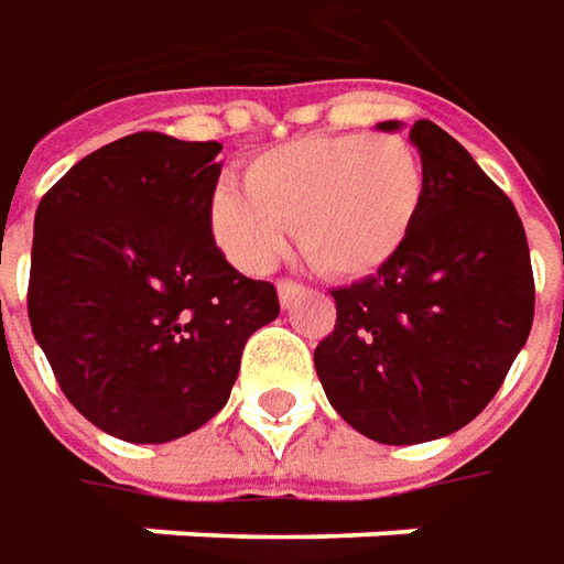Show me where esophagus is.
<instances>
[{"mask_svg":"<svg viewBox=\"0 0 564 564\" xmlns=\"http://www.w3.org/2000/svg\"><path fill=\"white\" fill-rule=\"evenodd\" d=\"M302 293H305V286L293 281H281L278 283V296H281V305H293V302L300 300Z\"/></svg>","mask_w":564,"mask_h":564,"instance_id":"esophagus-1","label":"esophagus"}]
</instances>
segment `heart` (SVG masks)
I'll return each mask as SVG.
<instances>
[{"label": "heart", "instance_id": "1", "mask_svg": "<svg viewBox=\"0 0 564 564\" xmlns=\"http://www.w3.org/2000/svg\"><path fill=\"white\" fill-rule=\"evenodd\" d=\"M243 184H221L212 199L215 240L243 271L271 268L293 224L318 271L365 278L409 237L424 171L402 137L337 133L268 149L246 165Z\"/></svg>", "mask_w": 564, "mask_h": 564}]
</instances>
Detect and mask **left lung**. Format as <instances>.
Here are the masks:
<instances>
[{"mask_svg": "<svg viewBox=\"0 0 564 564\" xmlns=\"http://www.w3.org/2000/svg\"><path fill=\"white\" fill-rule=\"evenodd\" d=\"M409 140L424 171L415 224L378 274L334 290L337 324L315 349L330 405L387 446L475 421L534 324L531 252L509 196L437 124L415 121Z\"/></svg>", "mask_w": 564, "mask_h": 564, "instance_id": "left-lung-1", "label": "left lung"}]
</instances>
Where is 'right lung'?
Here are the masks:
<instances>
[{
  "label": "right lung",
  "mask_w": 564,
  "mask_h": 564,
  "mask_svg": "<svg viewBox=\"0 0 564 564\" xmlns=\"http://www.w3.org/2000/svg\"><path fill=\"white\" fill-rule=\"evenodd\" d=\"M221 143L130 133L89 152L33 218L28 315L62 393L99 431L171 443L230 397L278 290L212 237Z\"/></svg>",
  "instance_id": "1"
}]
</instances>
